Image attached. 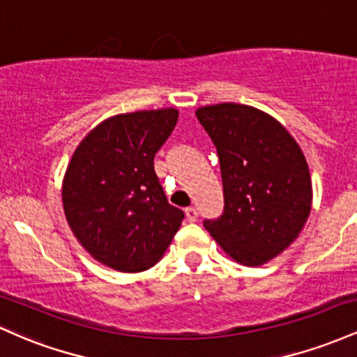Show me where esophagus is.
Returning <instances> with one entry per match:
<instances>
[{
    "label": "esophagus",
    "instance_id": "1",
    "mask_svg": "<svg viewBox=\"0 0 357 357\" xmlns=\"http://www.w3.org/2000/svg\"><path fill=\"white\" fill-rule=\"evenodd\" d=\"M184 215H186V220L190 221V223H192V221L198 220V211H196L192 206L186 208V210H184Z\"/></svg>",
    "mask_w": 357,
    "mask_h": 357
}]
</instances>
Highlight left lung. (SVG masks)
<instances>
[{
	"label": "left lung",
	"instance_id": "8db88e82",
	"mask_svg": "<svg viewBox=\"0 0 357 357\" xmlns=\"http://www.w3.org/2000/svg\"><path fill=\"white\" fill-rule=\"evenodd\" d=\"M220 158L225 210L204 228L228 257L260 267L290 247L312 208L301 146L277 119L225 102L196 110Z\"/></svg>",
	"mask_w": 357,
	"mask_h": 357
}]
</instances>
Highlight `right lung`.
I'll return each instance as SVG.
<instances>
[{
	"mask_svg": "<svg viewBox=\"0 0 357 357\" xmlns=\"http://www.w3.org/2000/svg\"><path fill=\"white\" fill-rule=\"evenodd\" d=\"M178 109L137 110L105 121L80 141L61 184L65 218L79 243L105 267H154L181 227L167 203L154 155L178 122Z\"/></svg>",
	"mask_w": 357,
	"mask_h": 357,
	"instance_id": "obj_1",
	"label": "right lung"
}]
</instances>
